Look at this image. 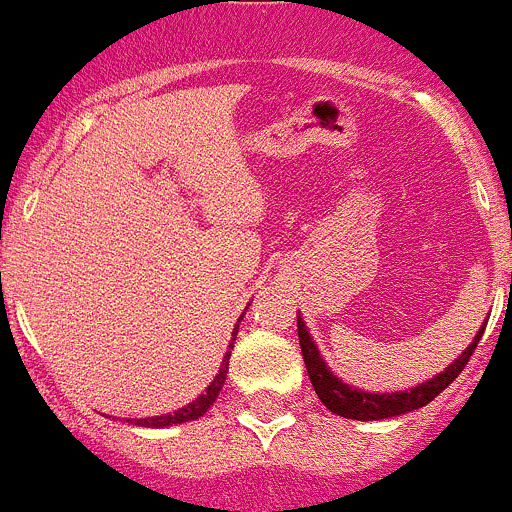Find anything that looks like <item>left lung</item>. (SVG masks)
<instances>
[{"label": "left lung", "instance_id": "8db88e82", "mask_svg": "<svg viewBox=\"0 0 512 512\" xmlns=\"http://www.w3.org/2000/svg\"><path fill=\"white\" fill-rule=\"evenodd\" d=\"M483 327L478 329L473 342L458 354V359H453L441 374H436L433 379L421 381V384L411 386L404 391H384V394H371V391L356 389V386L347 384V381L339 379L332 369L327 366V361L319 354L317 344H314L312 334H309L304 319L297 314V332H299V347H302V359L307 364L309 381H312L314 391H317L319 401L327 406L332 414L344 416V418H356V421H379V418H391L409 414V411L421 409V406L431 404L443 389H446L451 381H456V376L461 374L463 366L468 364V359L473 356V349L478 347L480 337H483Z\"/></svg>", "mask_w": 512, "mask_h": 512}]
</instances>
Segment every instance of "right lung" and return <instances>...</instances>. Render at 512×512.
I'll return each mask as SVG.
<instances>
[{
    "mask_svg": "<svg viewBox=\"0 0 512 512\" xmlns=\"http://www.w3.org/2000/svg\"><path fill=\"white\" fill-rule=\"evenodd\" d=\"M247 307H250V304H247ZM247 307H245V312H247ZM245 312L240 314L235 329H232V339H230V344H227V352L223 356V364H220V371L215 374V379L210 381V386L198 396V399L190 401V404L183 406V409L173 411V414H160V416H151V418H126V421L136 423V426H146V428H168V426H178V423L195 421V418L208 414V409L215 404V399H218V394L223 391V386H225L227 364H230V349H232V344H235L237 329H240V322H242V317H245Z\"/></svg>",
    "mask_w": 512,
    "mask_h": 512,
    "instance_id": "right-lung-1",
    "label": "right lung"
}]
</instances>
